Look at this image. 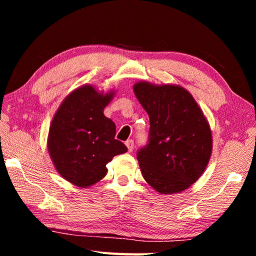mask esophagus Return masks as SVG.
Returning <instances> with one entry per match:
<instances>
[{
  "label": "esophagus",
  "instance_id": "1",
  "mask_svg": "<svg viewBox=\"0 0 256 256\" xmlns=\"http://www.w3.org/2000/svg\"><path fill=\"white\" fill-rule=\"evenodd\" d=\"M125 146H128V150L130 151V152H132L133 149H134V142H133V140H128L126 142H125Z\"/></svg>",
  "mask_w": 256,
  "mask_h": 256
}]
</instances>
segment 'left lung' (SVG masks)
I'll list each match as a JSON object with an SVG mask.
<instances>
[{"label": "left lung", "mask_w": 256, "mask_h": 256, "mask_svg": "<svg viewBox=\"0 0 256 256\" xmlns=\"http://www.w3.org/2000/svg\"><path fill=\"white\" fill-rule=\"evenodd\" d=\"M133 92L150 120L149 142L136 156L142 176L160 194L183 192L210 160L209 122L183 86L138 81Z\"/></svg>", "instance_id": "obj_1"}]
</instances>
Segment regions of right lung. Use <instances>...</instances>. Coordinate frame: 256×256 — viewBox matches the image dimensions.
Masks as SVG:
<instances>
[{"label": "right lung", "instance_id": "add662e5", "mask_svg": "<svg viewBox=\"0 0 256 256\" xmlns=\"http://www.w3.org/2000/svg\"><path fill=\"white\" fill-rule=\"evenodd\" d=\"M115 96L92 84L68 94L52 120L47 148L55 170L78 188H89L107 174L106 164L128 148L116 140V126L104 115Z\"/></svg>", "mask_w": 256, "mask_h": 256}]
</instances>
